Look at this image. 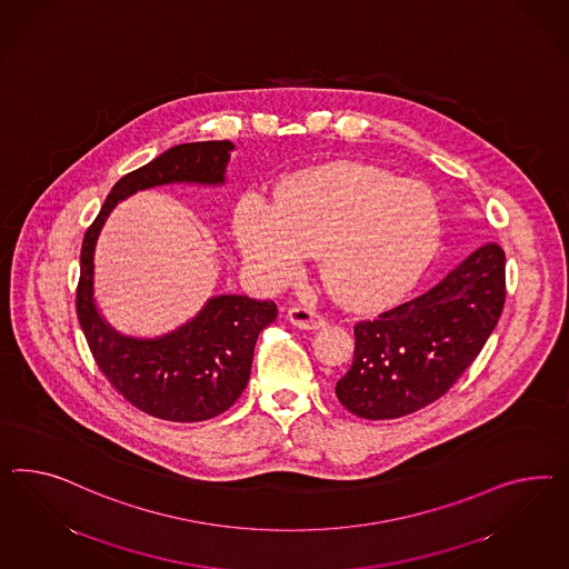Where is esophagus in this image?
Instances as JSON below:
<instances>
[{
    "label": "esophagus",
    "mask_w": 569,
    "mask_h": 569,
    "mask_svg": "<svg viewBox=\"0 0 569 569\" xmlns=\"http://www.w3.org/2000/svg\"><path fill=\"white\" fill-rule=\"evenodd\" d=\"M288 319H290V323L302 327V329H319L325 325L323 315L317 312L315 308L305 307V305H296L290 308Z\"/></svg>",
    "instance_id": "obj_1"
}]
</instances>
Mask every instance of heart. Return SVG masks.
Returning <instances> with one entry per match:
<instances>
[{
    "label": "heart",
    "instance_id": "1",
    "mask_svg": "<svg viewBox=\"0 0 569 569\" xmlns=\"http://www.w3.org/2000/svg\"><path fill=\"white\" fill-rule=\"evenodd\" d=\"M441 217L429 188L362 163H336L290 176L276 204L246 199L236 236L259 276L286 286L308 254L346 305L381 307L406 292L437 246Z\"/></svg>",
    "mask_w": 569,
    "mask_h": 569
}]
</instances>
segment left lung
Returning <instances> with one entry per match:
<instances>
[{"mask_svg": "<svg viewBox=\"0 0 569 569\" xmlns=\"http://www.w3.org/2000/svg\"><path fill=\"white\" fill-rule=\"evenodd\" d=\"M506 305V252L480 246L429 292L353 325V360L336 385L352 415L408 416L446 396Z\"/></svg>", "mask_w": 569, "mask_h": 569, "instance_id": "left-lung-1", "label": "left lung"}]
</instances>
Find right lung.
<instances>
[{
	"label": "right lung",
	"instance_id": "obj_1",
	"mask_svg": "<svg viewBox=\"0 0 569 569\" xmlns=\"http://www.w3.org/2000/svg\"><path fill=\"white\" fill-rule=\"evenodd\" d=\"M231 149L230 140L186 142L126 173L82 240L77 315L92 358L123 400L161 420L200 422L226 412L244 391L254 343L262 329L276 321L277 305L236 293L217 296L169 336L123 338L92 302L94 242L111 209L137 190L171 182L221 184Z\"/></svg>",
	"mask_w": 569,
	"mask_h": 569
}]
</instances>
